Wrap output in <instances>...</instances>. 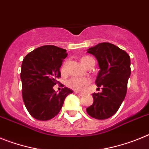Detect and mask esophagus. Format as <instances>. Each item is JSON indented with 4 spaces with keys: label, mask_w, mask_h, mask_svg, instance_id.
Wrapping results in <instances>:
<instances>
[{
    "label": "esophagus",
    "mask_w": 149,
    "mask_h": 149,
    "mask_svg": "<svg viewBox=\"0 0 149 149\" xmlns=\"http://www.w3.org/2000/svg\"><path fill=\"white\" fill-rule=\"evenodd\" d=\"M74 93L76 94H78V95H79V96H82V95H83V93H79L78 92V91H74Z\"/></svg>",
    "instance_id": "esophagus-1"
}]
</instances>
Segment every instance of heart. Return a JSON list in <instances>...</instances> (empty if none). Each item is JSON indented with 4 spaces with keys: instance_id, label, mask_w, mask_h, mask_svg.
<instances>
[{
    "instance_id": "heart-1",
    "label": "heart",
    "mask_w": 149,
    "mask_h": 149,
    "mask_svg": "<svg viewBox=\"0 0 149 149\" xmlns=\"http://www.w3.org/2000/svg\"><path fill=\"white\" fill-rule=\"evenodd\" d=\"M82 64L85 67H87L91 62H94V60L93 58L88 55L82 56L80 59ZM66 66L67 63L64 62V64H62L61 67V72L62 73H64L66 72ZM90 83V79L88 78H79V77H72L70 79L67 80V85L70 88H72L75 91H82L83 90L85 86H87Z\"/></svg>"
}]
</instances>
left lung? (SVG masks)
<instances>
[{
	"label": "left lung",
	"mask_w": 149,
	"mask_h": 149,
	"mask_svg": "<svg viewBox=\"0 0 149 149\" xmlns=\"http://www.w3.org/2000/svg\"><path fill=\"white\" fill-rule=\"evenodd\" d=\"M88 52L94 55L98 61L100 71L95 83L103 91L92 94L94 102L86 111L94 118L107 119L118 110L126 96L131 73L130 56L109 42L97 44L88 49Z\"/></svg>",
	"instance_id": "1"
}]
</instances>
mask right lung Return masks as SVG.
<instances>
[{"instance_id":"right-lung-1","label":"right lung","mask_w":149,"mask_h":149,"mask_svg":"<svg viewBox=\"0 0 149 149\" xmlns=\"http://www.w3.org/2000/svg\"><path fill=\"white\" fill-rule=\"evenodd\" d=\"M67 55L66 49L47 45L37 48L23 59L20 74L23 101L36 119L53 118L60 112L66 97L73 93L67 87L58 94L53 89L59 82L60 67Z\"/></svg>"}]
</instances>
